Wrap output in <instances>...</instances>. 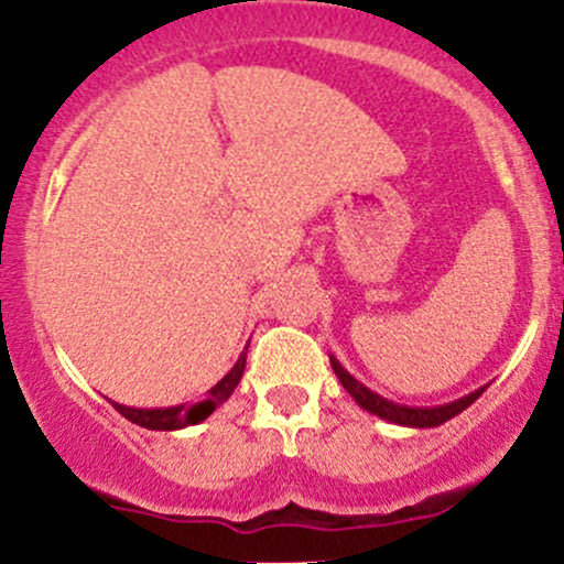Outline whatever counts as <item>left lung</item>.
<instances>
[{
  "mask_svg": "<svg viewBox=\"0 0 564 564\" xmlns=\"http://www.w3.org/2000/svg\"><path fill=\"white\" fill-rule=\"evenodd\" d=\"M332 368H334L336 379L341 381V387H345V390L352 394L355 403H358L360 408H366L368 413H373V416H379V419H387V422H392V424L416 426V430H426V426L445 424V422H448V419L458 416V413H462L464 408H469L477 398H480L485 390H488V384H485V387H480V390H475V392L464 394V398L453 400V403L435 405V408H411V405L392 403V400L381 398V394L368 390L366 384H360V381L355 379L352 373L341 368V364L334 358V355H332Z\"/></svg>",
  "mask_w": 564,
  "mask_h": 564,
  "instance_id": "obj_1",
  "label": "left lung"
}]
</instances>
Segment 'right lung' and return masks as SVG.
Returning a JSON list of instances; mask_svg holds the SVG:
<instances>
[{"instance_id":"1","label":"right lung","mask_w":564,"mask_h":564,"mask_svg":"<svg viewBox=\"0 0 564 564\" xmlns=\"http://www.w3.org/2000/svg\"><path fill=\"white\" fill-rule=\"evenodd\" d=\"M246 349H249V345L243 347L241 355H238L236 366H232L230 371L225 373L215 387H212L209 394H206L200 403L172 405V408H129V405L113 403V408L121 413V416L129 419V422L145 426V430H183V426L204 422L206 416L215 413L217 405H223L225 400L230 398L232 390L238 387V381H241L243 368H246Z\"/></svg>"}]
</instances>
